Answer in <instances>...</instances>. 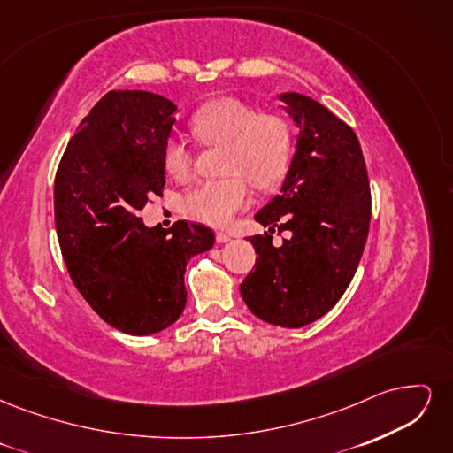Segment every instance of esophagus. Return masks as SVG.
<instances>
[{"mask_svg":"<svg viewBox=\"0 0 453 453\" xmlns=\"http://www.w3.org/2000/svg\"><path fill=\"white\" fill-rule=\"evenodd\" d=\"M215 240H217V243H226L230 240V236L226 234V232H217Z\"/></svg>","mask_w":453,"mask_h":453,"instance_id":"esophagus-1","label":"esophagus"}]
</instances>
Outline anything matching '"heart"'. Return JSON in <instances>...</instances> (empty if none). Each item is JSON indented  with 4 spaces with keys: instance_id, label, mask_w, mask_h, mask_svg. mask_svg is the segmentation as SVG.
<instances>
[{
    "instance_id": "obj_1",
    "label": "heart",
    "mask_w": 453,
    "mask_h": 453,
    "mask_svg": "<svg viewBox=\"0 0 453 453\" xmlns=\"http://www.w3.org/2000/svg\"><path fill=\"white\" fill-rule=\"evenodd\" d=\"M190 132L203 145L225 147L223 170L232 173L203 181L185 196L187 213L208 225L225 226L248 208L253 198L250 180L268 190L289 170L295 134L291 120L281 113H263L250 102L226 96L202 105L190 117ZM162 162L177 181L193 175V150L180 135H172L164 145Z\"/></svg>"
}]
</instances>
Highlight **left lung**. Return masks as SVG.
<instances>
[{"label": "left lung", "mask_w": 453, "mask_h": 453, "mask_svg": "<svg viewBox=\"0 0 453 453\" xmlns=\"http://www.w3.org/2000/svg\"><path fill=\"white\" fill-rule=\"evenodd\" d=\"M296 122V149L280 195L255 219L289 229L273 249L271 237L251 236L255 270L240 285L248 308L266 323L300 328L344 295L365 250L370 187L357 135L325 105L304 94H280Z\"/></svg>", "instance_id": "8db88e82"}]
</instances>
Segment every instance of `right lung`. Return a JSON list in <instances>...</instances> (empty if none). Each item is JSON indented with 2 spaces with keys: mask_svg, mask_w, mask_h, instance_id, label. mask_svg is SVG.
Listing matches in <instances>:
<instances>
[{
  "mask_svg": "<svg viewBox=\"0 0 453 453\" xmlns=\"http://www.w3.org/2000/svg\"><path fill=\"white\" fill-rule=\"evenodd\" d=\"M177 107L143 90H111L83 119L54 180V221L77 291L117 331L147 336L185 310L190 257L213 248L210 228L177 221L157 232L140 211L162 196Z\"/></svg>",
  "mask_w": 453,
  "mask_h": 453,
  "instance_id": "1",
  "label": "right lung"
}]
</instances>
